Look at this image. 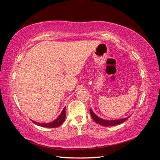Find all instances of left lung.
I'll return each mask as SVG.
<instances>
[{
    "label": "left lung",
    "instance_id": "1",
    "mask_svg": "<svg viewBox=\"0 0 160 160\" xmlns=\"http://www.w3.org/2000/svg\"><path fill=\"white\" fill-rule=\"evenodd\" d=\"M90 113L92 118L95 121L96 123H98V124L103 125V126H105V127H109V126H113V125H116L122 123L126 121L129 117L125 118L123 119H115V120H107V119H103L102 118H101L99 117H98L93 111L91 109H90Z\"/></svg>",
    "mask_w": 160,
    "mask_h": 160
}]
</instances>
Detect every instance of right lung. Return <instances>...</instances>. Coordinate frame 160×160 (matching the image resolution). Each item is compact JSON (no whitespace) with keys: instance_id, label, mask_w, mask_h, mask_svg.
Returning a JSON list of instances; mask_svg holds the SVG:
<instances>
[{"instance_id":"1","label":"right lung","mask_w":160,"mask_h":160,"mask_svg":"<svg viewBox=\"0 0 160 160\" xmlns=\"http://www.w3.org/2000/svg\"><path fill=\"white\" fill-rule=\"evenodd\" d=\"M65 109H66V107H65L63 109H62L61 114L59 115V117L54 121H52V122L47 123L37 122H35V121H32V122H34V123L38 125V126L43 127V128H57L60 126V125L64 122V121L65 119V117H66Z\"/></svg>"}]
</instances>
